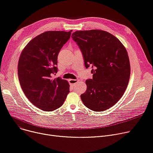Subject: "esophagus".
Wrapping results in <instances>:
<instances>
[{
  "instance_id": "34e87169",
  "label": "esophagus",
  "mask_w": 153,
  "mask_h": 153,
  "mask_svg": "<svg viewBox=\"0 0 153 153\" xmlns=\"http://www.w3.org/2000/svg\"><path fill=\"white\" fill-rule=\"evenodd\" d=\"M78 81H79V79H77V80H76V79H69V84H72V85H74V84H76L77 82H78Z\"/></svg>"
}]
</instances>
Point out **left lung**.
I'll return each mask as SVG.
<instances>
[{"label": "left lung", "mask_w": 153, "mask_h": 153, "mask_svg": "<svg viewBox=\"0 0 153 153\" xmlns=\"http://www.w3.org/2000/svg\"><path fill=\"white\" fill-rule=\"evenodd\" d=\"M71 37L86 68L92 67L93 79L85 81L87 88L81 100L94 112L104 111L120 100L128 87L131 68L127 51L117 37L104 30L76 31Z\"/></svg>", "instance_id": "1"}]
</instances>
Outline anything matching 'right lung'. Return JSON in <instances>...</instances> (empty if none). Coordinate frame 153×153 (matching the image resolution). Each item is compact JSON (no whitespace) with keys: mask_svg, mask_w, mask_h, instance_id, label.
<instances>
[{"mask_svg":"<svg viewBox=\"0 0 153 153\" xmlns=\"http://www.w3.org/2000/svg\"><path fill=\"white\" fill-rule=\"evenodd\" d=\"M72 30L48 31L34 38L23 49L18 62L20 85L26 97L39 109L50 112L61 107L69 93L67 80L53 79L57 57Z\"/></svg>","mask_w":153,"mask_h":153,"instance_id":"right-lung-1","label":"right lung"}]
</instances>
